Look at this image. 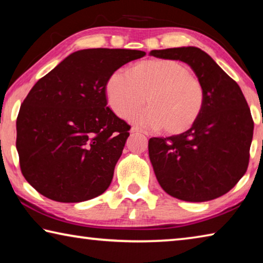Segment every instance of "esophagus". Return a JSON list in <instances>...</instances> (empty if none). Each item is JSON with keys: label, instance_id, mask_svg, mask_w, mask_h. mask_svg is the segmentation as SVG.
<instances>
[{"label": "esophagus", "instance_id": "esophagus-1", "mask_svg": "<svg viewBox=\"0 0 263 263\" xmlns=\"http://www.w3.org/2000/svg\"><path fill=\"white\" fill-rule=\"evenodd\" d=\"M130 132L131 133H133V135H136V133H142V131L140 130V128H138V127H131V130H130Z\"/></svg>", "mask_w": 263, "mask_h": 263}]
</instances>
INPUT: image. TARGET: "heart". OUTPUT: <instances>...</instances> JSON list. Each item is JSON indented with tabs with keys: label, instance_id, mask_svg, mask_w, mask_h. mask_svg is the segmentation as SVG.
Returning <instances> with one entry per match:
<instances>
[{
	"label": "heart",
	"instance_id": "heart-1",
	"mask_svg": "<svg viewBox=\"0 0 263 263\" xmlns=\"http://www.w3.org/2000/svg\"><path fill=\"white\" fill-rule=\"evenodd\" d=\"M111 110L126 118L145 102L147 108L130 121L144 127L161 128L166 135H181L198 121L205 105V89L189 66L175 59L145 60L128 72L117 70L105 84Z\"/></svg>",
	"mask_w": 263,
	"mask_h": 263
}]
</instances>
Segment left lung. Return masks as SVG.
<instances>
[{
    "label": "left lung",
    "mask_w": 263,
    "mask_h": 263,
    "mask_svg": "<svg viewBox=\"0 0 263 263\" xmlns=\"http://www.w3.org/2000/svg\"><path fill=\"white\" fill-rule=\"evenodd\" d=\"M160 59L185 62L205 89V105L188 131L151 138L148 154L161 188L186 202L225 195L247 171L254 122L238 83L201 48L149 52Z\"/></svg>",
    "instance_id": "1"
}]
</instances>
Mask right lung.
Wrapping results in <instances>:
<instances>
[{"instance_id":"obj_1","label":"right lung","mask_w":263,"mask_h":263,"mask_svg":"<svg viewBox=\"0 0 263 263\" xmlns=\"http://www.w3.org/2000/svg\"><path fill=\"white\" fill-rule=\"evenodd\" d=\"M145 54L80 50L32 87L17 117L16 148L22 174L39 194L79 203L109 188L131 127L106 106L105 84L119 67Z\"/></svg>"}]
</instances>
